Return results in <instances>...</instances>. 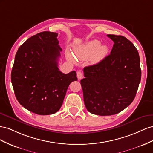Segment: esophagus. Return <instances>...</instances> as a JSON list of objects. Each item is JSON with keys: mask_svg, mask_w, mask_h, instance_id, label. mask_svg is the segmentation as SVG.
Segmentation results:
<instances>
[{"mask_svg": "<svg viewBox=\"0 0 153 153\" xmlns=\"http://www.w3.org/2000/svg\"><path fill=\"white\" fill-rule=\"evenodd\" d=\"M77 77L78 78V79H81L82 77H83V75H82V73L80 71H78L77 72Z\"/></svg>", "mask_w": 153, "mask_h": 153, "instance_id": "1", "label": "esophagus"}]
</instances>
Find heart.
I'll return each instance as SVG.
<instances>
[{"label":"heart","mask_w":153,"mask_h":153,"mask_svg":"<svg viewBox=\"0 0 153 153\" xmlns=\"http://www.w3.org/2000/svg\"><path fill=\"white\" fill-rule=\"evenodd\" d=\"M108 52V47L106 45H101L97 40H91L87 42L81 49L76 51L77 56L81 59H85L91 56L94 62H99L106 57ZM66 56L68 59L74 62V58L69 51H67Z\"/></svg>","instance_id":"obj_1"}]
</instances>
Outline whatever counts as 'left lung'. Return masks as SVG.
<instances>
[{"instance_id": "8db88e82", "label": "left lung", "mask_w": 153, "mask_h": 153, "mask_svg": "<svg viewBox=\"0 0 153 153\" xmlns=\"http://www.w3.org/2000/svg\"><path fill=\"white\" fill-rule=\"evenodd\" d=\"M114 42L110 54L84 68L81 80L85 106L92 114L119 113L133 102L141 79L140 57L133 43L123 36L108 34Z\"/></svg>"}]
</instances>
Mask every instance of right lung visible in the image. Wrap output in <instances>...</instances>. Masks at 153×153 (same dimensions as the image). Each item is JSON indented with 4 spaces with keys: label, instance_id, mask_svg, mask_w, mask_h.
Instances as JSON below:
<instances>
[{
    "label": "right lung",
    "instance_id": "obj_1",
    "mask_svg": "<svg viewBox=\"0 0 153 153\" xmlns=\"http://www.w3.org/2000/svg\"><path fill=\"white\" fill-rule=\"evenodd\" d=\"M58 34L43 31L28 38L16 52L11 79L16 99L27 110L46 115L62 106L68 87L77 81L76 72L58 68L62 49Z\"/></svg>",
    "mask_w": 153,
    "mask_h": 153
}]
</instances>
